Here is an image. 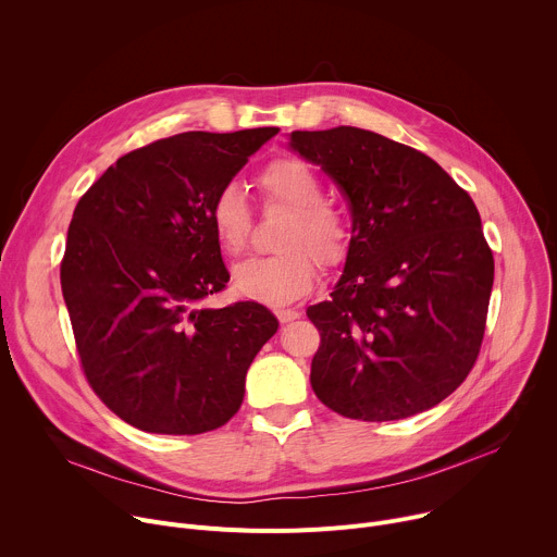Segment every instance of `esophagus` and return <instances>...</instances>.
I'll use <instances>...</instances> for the list:
<instances>
[{
    "mask_svg": "<svg viewBox=\"0 0 557 557\" xmlns=\"http://www.w3.org/2000/svg\"><path fill=\"white\" fill-rule=\"evenodd\" d=\"M275 314H277V320L282 322V324H286V322H293V320H297V317L301 314L297 308H277L275 310Z\"/></svg>",
    "mask_w": 557,
    "mask_h": 557,
    "instance_id": "34e87169",
    "label": "esophagus"
}]
</instances>
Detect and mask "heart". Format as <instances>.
Listing matches in <instances>:
<instances>
[{"label": "heart", "instance_id": "heart-1", "mask_svg": "<svg viewBox=\"0 0 557 557\" xmlns=\"http://www.w3.org/2000/svg\"><path fill=\"white\" fill-rule=\"evenodd\" d=\"M258 187L267 209L288 211L280 228L273 256L251 258L233 271L235 290L269 304H288L306 295L320 280V262L329 269L342 264L350 249V222L326 200L322 178L295 156H282L264 165ZM209 224L226 256H240L249 247L253 215L240 187L228 183L209 205Z\"/></svg>", "mask_w": 557, "mask_h": 557}]
</instances>
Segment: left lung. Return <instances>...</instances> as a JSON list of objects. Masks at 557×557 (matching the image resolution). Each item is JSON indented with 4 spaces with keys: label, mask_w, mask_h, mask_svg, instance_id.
<instances>
[{
    "label": "left lung",
    "mask_w": 557,
    "mask_h": 557,
    "mask_svg": "<svg viewBox=\"0 0 557 557\" xmlns=\"http://www.w3.org/2000/svg\"><path fill=\"white\" fill-rule=\"evenodd\" d=\"M290 147L344 191L346 269L329 301L310 385L357 421L434 408L471 372L485 337L494 253L469 194L423 151L359 127L293 132Z\"/></svg>",
    "instance_id": "8db88e82"
}]
</instances>
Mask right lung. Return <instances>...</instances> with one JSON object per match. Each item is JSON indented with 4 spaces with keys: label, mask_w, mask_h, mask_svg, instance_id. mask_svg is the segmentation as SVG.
<instances>
[{
    "label": "right lung",
    "mask_w": 557,
    "mask_h": 557,
    "mask_svg": "<svg viewBox=\"0 0 557 557\" xmlns=\"http://www.w3.org/2000/svg\"><path fill=\"white\" fill-rule=\"evenodd\" d=\"M277 132L153 140L121 156L76 202L61 260L76 352L99 399L143 432L222 428L277 331L258 301L200 306L228 282L209 205Z\"/></svg>",
    "instance_id": "obj_1"
}]
</instances>
